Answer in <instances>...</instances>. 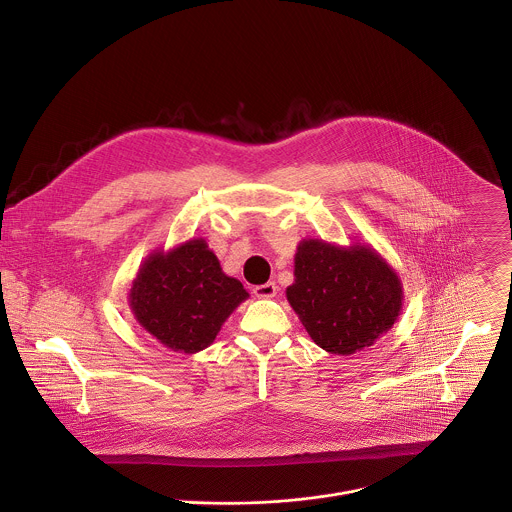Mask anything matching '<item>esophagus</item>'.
<instances>
[{"label":"esophagus","mask_w":512,"mask_h":512,"mask_svg":"<svg viewBox=\"0 0 512 512\" xmlns=\"http://www.w3.org/2000/svg\"><path fill=\"white\" fill-rule=\"evenodd\" d=\"M253 295L257 299H273L277 295V285L275 283H265V285H257L253 287Z\"/></svg>","instance_id":"esophagus-1"}]
</instances>
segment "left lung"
<instances>
[{"instance_id": "1", "label": "left lung", "mask_w": 512, "mask_h": 512, "mask_svg": "<svg viewBox=\"0 0 512 512\" xmlns=\"http://www.w3.org/2000/svg\"><path fill=\"white\" fill-rule=\"evenodd\" d=\"M287 299L320 348L348 356L392 328L402 308V287L372 249H340L308 239L297 251Z\"/></svg>"}]
</instances>
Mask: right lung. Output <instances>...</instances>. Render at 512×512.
<instances>
[{"label":"right lung","mask_w":512,"mask_h":512,"mask_svg":"<svg viewBox=\"0 0 512 512\" xmlns=\"http://www.w3.org/2000/svg\"><path fill=\"white\" fill-rule=\"evenodd\" d=\"M247 297L243 285L221 271L204 239H194L142 265L130 307L164 346L194 354L213 342L225 318Z\"/></svg>","instance_id":"add662e5"}]
</instances>
